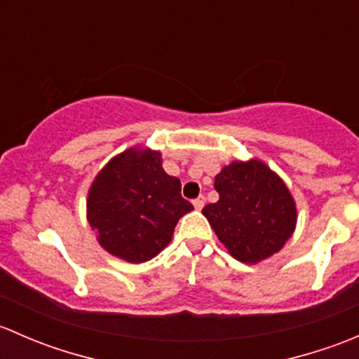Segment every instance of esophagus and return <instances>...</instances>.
I'll list each match as a JSON object with an SVG mask.
<instances>
[{
    "instance_id": "34e87169",
    "label": "esophagus",
    "mask_w": 359,
    "mask_h": 359,
    "mask_svg": "<svg viewBox=\"0 0 359 359\" xmlns=\"http://www.w3.org/2000/svg\"><path fill=\"white\" fill-rule=\"evenodd\" d=\"M193 205H194V208H196V210H201L203 206H205V196L196 198V200L193 201Z\"/></svg>"
}]
</instances>
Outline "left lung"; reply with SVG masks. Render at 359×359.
I'll return each instance as SVG.
<instances>
[{
    "label": "left lung",
    "mask_w": 359,
    "mask_h": 359,
    "mask_svg": "<svg viewBox=\"0 0 359 359\" xmlns=\"http://www.w3.org/2000/svg\"><path fill=\"white\" fill-rule=\"evenodd\" d=\"M219 201L203 208L227 252L257 264L280 252L297 224V208L283 180L259 159L233 161L215 177Z\"/></svg>",
    "instance_id": "obj_1"
}]
</instances>
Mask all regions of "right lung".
I'll list each match as a JSON object with an SVG mask.
<instances>
[{
    "label": "right lung",
    "mask_w": 359,
    "mask_h": 359,
    "mask_svg": "<svg viewBox=\"0 0 359 359\" xmlns=\"http://www.w3.org/2000/svg\"><path fill=\"white\" fill-rule=\"evenodd\" d=\"M193 205L180 180L161 166L158 151L132 147L104 166L86 200V219L100 247L132 264L156 257Z\"/></svg>",
    "instance_id": "add662e5"
}]
</instances>
